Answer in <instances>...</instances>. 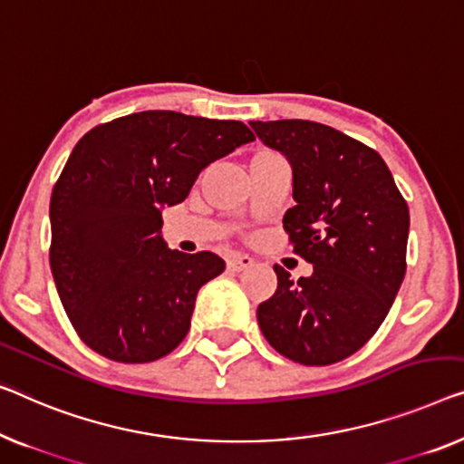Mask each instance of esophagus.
I'll use <instances>...</instances> for the list:
<instances>
[{
    "mask_svg": "<svg viewBox=\"0 0 464 464\" xmlns=\"http://www.w3.org/2000/svg\"><path fill=\"white\" fill-rule=\"evenodd\" d=\"M252 265H254V260L250 258V256H246V254H235V256H231L229 260H227V266H229L233 273L246 271V268H250Z\"/></svg>",
    "mask_w": 464,
    "mask_h": 464,
    "instance_id": "esophagus-1",
    "label": "esophagus"
}]
</instances>
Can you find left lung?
I'll list each match as a JSON object with an SVG mask.
<instances>
[{
    "label": "left lung",
    "instance_id": "8db88e82",
    "mask_svg": "<svg viewBox=\"0 0 464 464\" xmlns=\"http://www.w3.org/2000/svg\"><path fill=\"white\" fill-rule=\"evenodd\" d=\"M294 170L295 206L283 217L294 252L314 266L258 306L262 335L289 361L340 362L375 335L406 273L409 206L375 150L313 121H252Z\"/></svg>",
    "mask_w": 464,
    "mask_h": 464
}]
</instances>
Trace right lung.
<instances>
[{
    "label": "right lung",
    "mask_w": 464,
    "mask_h": 464,
    "mask_svg": "<svg viewBox=\"0 0 464 464\" xmlns=\"http://www.w3.org/2000/svg\"><path fill=\"white\" fill-rule=\"evenodd\" d=\"M250 141L239 121L148 110L98 124L74 145L52 191L50 266L93 352L151 362L185 340L199 287L225 260L170 250L162 208L181 204L202 169Z\"/></svg>",
    "instance_id": "right-lung-1"
}]
</instances>
